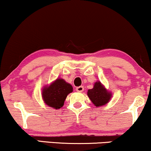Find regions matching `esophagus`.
<instances>
[{
  "instance_id": "esophagus-1",
  "label": "esophagus",
  "mask_w": 151,
  "mask_h": 151,
  "mask_svg": "<svg viewBox=\"0 0 151 151\" xmlns=\"http://www.w3.org/2000/svg\"><path fill=\"white\" fill-rule=\"evenodd\" d=\"M76 90L78 92H83V90H84V87H83V86L78 87L76 88Z\"/></svg>"
}]
</instances>
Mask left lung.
Masks as SVG:
<instances>
[{
  "label": "left lung",
  "mask_w": 151,
  "mask_h": 151,
  "mask_svg": "<svg viewBox=\"0 0 151 151\" xmlns=\"http://www.w3.org/2000/svg\"><path fill=\"white\" fill-rule=\"evenodd\" d=\"M111 93L104 87L100 81L96 82L94 87L87 92V96L96 107L106 104L111 99Z\"/></svg>",
  "instance_id": "1"
}]
</instances>
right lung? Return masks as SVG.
I'll list each match as a JSON object with an SVG mask.
<instances>
[{
  "label": "right lung",
  "mask_w": 151,
  "mask_h": 151,
  "mask_svg": "<svg viewBox=\"0 0 151 151\" xmlns=\"http://www.w3.org/2000/svg\"><path fill=\"white\" fill-rule=\"evenodd\" d=\"M73 92V87L64 79L57 78L49 86L43 87L42 91V99L50 107L55 109L64 106L67 95Z\"/></svg>",
  "instance_id": "1"
}]
</instances>
